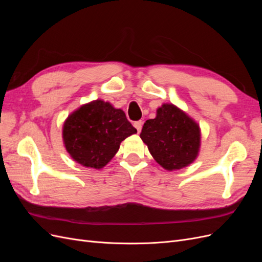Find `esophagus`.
Segmentation results:
<instances>
[{
  "label": "esophagus",
  "mask_w": 262,
  "mask_h": 262,
  "mask_svg": "<svg viewBox=\"0 0 262 262\" xmlns=\"http://www.w3.org/2000/svg\"><path fill=\"white\" fill-rule=\"evenodd\" d=\"M142 124H143V122H142V121H136V122L133 123L134 128L137 129V131H138V132H140V131H141V129H142Z\"/></svg>",
  "instance_id": "1"
}]
</instances>
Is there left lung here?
Here are the masks:
<instances>
[{
    "label": "left lung",
    "instance_id": "obj_1",
    "mask_svg": "<svg viewBox=\"0 0 262 262\" xmlns=\"http://www.w3.org/2000/svg\"><path fill=\"white\" fill-rule=\"evenodd\" d=\"M140 137L154 160L167 170L190 165L200 149L199 124L172 104L158 108L156 117L145 121Z\"/></svg>",
    "mask_w": 262,
    "mask_h": 262
}]
</instances>
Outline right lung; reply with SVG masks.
I'll return each mask as SVG.
<instances>
[{
	"mask_svg": "<svg viewBox=\"0 0 262 262\" xmlns=\"http://www.w3.org/2000/svg\"><path fill=\"white\" fill-rule=\"evenodd\" d=\"M137 129L121 109L97 99L81 106L63 124L62 138L68 153L85 167L100 169L118 152L121 142Z\"/></svg>",
	"mask_w": 262,
	"mask_h": 262,
	"instance_id": "obj_1",
	"label": "right lung"
}]
</instances>
